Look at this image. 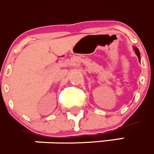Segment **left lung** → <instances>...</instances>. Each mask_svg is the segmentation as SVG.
<instances>
[{"mask_svg": "<svg viewBox=\"0 0 154 154\" xmlns=\"http://www.w3.org/2000/svg\"><path fill=\"white\" fill-rule=\"evenodd\" d=\"M134 50L135 53H136V55L137 56L138 60H139V62H140V54L139 49H138L137 47H135V46H134Z\"/></svg>", "mask_w": 154, "mask_h": 154, "instance_id": "left-lung-1", "label": "left lung"}]
</instances>
